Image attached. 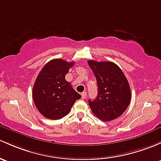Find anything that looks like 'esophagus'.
I'll return each mask as SVG.
<instances>
[{
	"instance_id": "esophagus-1",
	"label": "esophagus",
	"mask_w": 161,
	"mask_h": 161,
	"mask_svg": "<svg viewBox=\"0 0 161 161\" xmlns=\"http://www.w3.org/2000/svg\"><path fill=\"white\" fill-rule=\"evenodd\" d=\"M81 96H82V99H86V92H82V93H81Z\"/></svg>"
}]
</instances>
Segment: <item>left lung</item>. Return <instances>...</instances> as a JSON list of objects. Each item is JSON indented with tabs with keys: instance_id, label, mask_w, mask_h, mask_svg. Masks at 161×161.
Here are the masks:
<instances>
[{
	"instance_id": "8db88e82",
	"label": "left lung",
	"mask_w": 161,
	"mask_h": 161,
	"mask_svg": "<svg viewBox=\"0 0 161 161\" xmlns=\"http://www.w3.org/2000/svg\"><path fill=\"white\" fill-rule=\"evenodd\" d=\"M96 76L98 95L89 105L96 116L103 121H111L120 116L131 100L129 82L117 65L112 62L88 61Z\"/></svg>"
}]
</instances>
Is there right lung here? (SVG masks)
Listing matches in <instances>:
<instances>
[{
  "mask_svg": "<svg viewBox=\"0 0 161 161\" xmlns=\"http://www.w3.org/2000/svg\"><path fill=\"white\" fill-rule=\"evenodd\" d=\"M74 62L61 58L49 61L38 74L34 84L32 97L38 110L50 119H60L70 113L81 96L76 92L65 75Z\"/></svg>",
  "mask_w": 161,
  "mask_h": 161,
  "instance_id": "obj_1",
  "label": "right lung"
}]
</instances>
